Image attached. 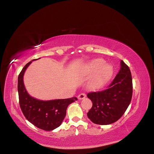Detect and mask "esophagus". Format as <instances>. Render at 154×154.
<instances>
[{
	"instance_id": "esophagus-1",
	"label": "esophagus",
	"mask_w": 154,
	"mask_h": 154,
	"mask_svg": "<svg viewBox=\"0 0 154 154\" xmlns=\"http://www.w3.org/2000/svg\"><path fill=\"white\" fill-rule=\"evenodd\" d=\"M85 97H86V94L85 93H82V94L78 95V99L79 100H82V99H83L84 98H85Z\"/></svg>"
}]
</instances>
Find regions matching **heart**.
<instances>
[{
	"instance_id": "obj_1",
	"label": "heart",
	"mask_w": 154,
	"mask_h": 154,
	"mask_svg": "<svg viewBox=\"0 0 154 154\" xmlns=\"http://www.w3.org/2000/svg\"><path fill=\"white\" fill-rule=\"evenodd\" d=\"M105 64V60L97 59L92 60L87 66L90 72H97L92 81V85L95 88H100L104 85L112 76V67Z\"/></svg>"
}]
</instances>
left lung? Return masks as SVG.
I'll return each instance as SVG.
<instances>
[{
    "instance_id": "1",
    "label": "left lung",
    "mask_w": 154,
    "mask_h": 154,
    "mask_svg": "<svg viewBox=\"0 0 154 154\" xmlns=\"http://www.w3.org/2000/svg\"><path fill=\"white\" fill-rule=\"evenodd\" d=\"M120 66L119 73L107 89L87 94L93 103L87 116L95 124L115 122L124 114L131 101L132 82L130 69L123 60L120 62Z\"/></svg>"
}]
</instances>
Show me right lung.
<instances>
[{
    "label": "right lung",
    "instance_id": "obj_1",
    "mask_svg": "<svg viewBox=\"0 0 154 154\" xmlns=\"http://www.w3.org/2000/svg\"><path fill=\"white\" fill-rule=\"evenodd\" d=\"M32 61L26 63L18 76V92L20 106L25 118L31 124L41 129L52 131L61 125L66 115V109L69 104L77 100V98L41 100L31 97L25 88L23 75Z\"/></svg>",
    "mask_w": 154,
    "mask_h": 154
}]
</instances>
